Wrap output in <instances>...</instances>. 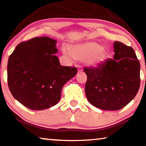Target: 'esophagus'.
<instances>
[{
  "label": "esophagus",
  "mask_w": 146,
  "mask_h": 146,
  "mask_svg": "<svg viewBox=\"0 0 146 146\" xmlns=\"http://www.w3.org/2000/svg\"><path fill=\"white\" fill-rule=\"evenodd\" d=\"M77 68H78V72H82L83 71L82 67L81 66H78Z\"/></svg>",
  "instance_id": "1"
}]
</instances>
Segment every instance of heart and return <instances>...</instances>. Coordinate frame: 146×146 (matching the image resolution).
<instances>
[{"label": "heart", "instance_id": "obj_1", "mask_svg": "<svg viewBox=\"0 0 146 146\" xmlns=\"http://www.w3.org/2000/svg\"><path fill=\"white\" fill-rule=\"evenodd\" d=\"M64 52L71 57L86 62L90 66H98L108 58V54L98 43L88 42L64 47Z\"/></svg>", "mask_w": 146, "mask_h": 146}]
</instances>
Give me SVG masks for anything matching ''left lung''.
I'll use <instances>...</instances> for the list:
<instances>
[{"mask_svg": "<svg viewBox=\"0 0 146 146\" xmlns=\"http://www.w3.org/2000/svg\"><path fill=\"white\" fill-rule=\"evenodd\" d=\"M114 50V59L108 58L97 68H84L88 100L106 110L125 106L136 96L140 84V62L133 48L115 41Z\"/></svg>", "mask_w": 146, "mask_h": 146, "instance_id": "8db88e82", "label": "left lung"}]
</instances>
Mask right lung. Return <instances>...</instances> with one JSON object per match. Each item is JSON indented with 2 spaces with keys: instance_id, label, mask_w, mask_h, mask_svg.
I'll list each match as a JSON object with an SVG mask.
<instances>
[{
  "instance_id": "add662e5",
  "label": "right lung",
  "mask_w": 146,
  "mask_h": 146,
  "mask_svg": "<svg viewBox=\"0 0 146 146\" xmlns=\"http://www.w3.org/2000/svg\"><path fill=\"white\" fill-rule=\"evenodd\" d=\"M56 41L36 37L17 45L9 57L7 73L13 98L31 110H41L58 103L64 85L77 73L62 66L54 54Z\"/></svg>"
}]
</instances>
